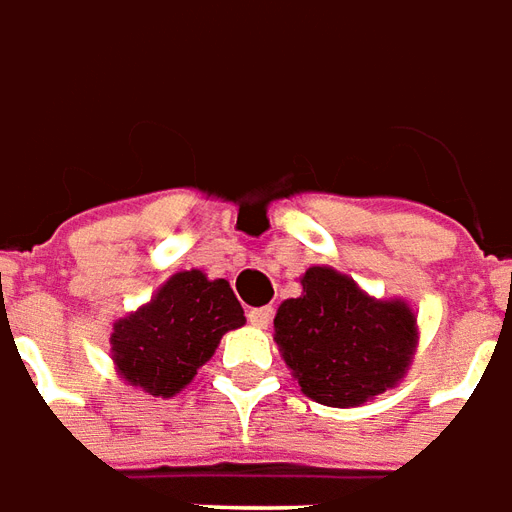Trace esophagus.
<instances>
[{
	"label": "esophagus",
	"instance_id": "34e87169",
	"mask_svg": "<svg viewBox=\"0 0 512 512\" xmlns=\"http://www.w3.org/2000/svg\"><path fill=\"white\" fill-rule=\"evenodd\" d=\"M273 306H259V308H250L248 311V320L253 328H267L270 322H273Z\"/></svg>",
	"mask_w": 512,
	"mask_h": 512
}]
</instances>
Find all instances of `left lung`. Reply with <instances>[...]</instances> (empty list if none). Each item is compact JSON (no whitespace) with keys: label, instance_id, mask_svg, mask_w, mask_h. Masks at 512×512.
<instances>
[{"label":"left lung","instance_id":"1","mask_svg":"<svg viewBox=\"0 0 512 512\" xmlns=\"http://www.w3.org/2000/svg\"><path fill=\"white\" fill-rule=\"evenodd\" d=\"M300 286L275 311L273 339L308 400L358 408L408 375L419 344L408 300L372 297L325 264L308 267Z\"/></svg>","mask_w":512,"mask_h":512}]
</instances>
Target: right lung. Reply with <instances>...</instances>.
Instances as JSON below:
<instances>
[{"instance_id":"obj_1","label":"right lung","mask_w":512,"mask_h":512,"mask_svg":"<svg viewBox=\"0 0 512 512\" xmlns=\"http://www.w3.org/2000/svg\"><path fill=\"white\" fill-rule=\"evenodd\" d=\"M242 325L245 311L226 278L181 270L148 303L112 322V364L123 383L168 400L190 386L220 339Z\"/></svg>"}]
</instances>
